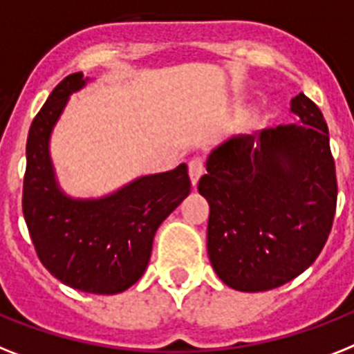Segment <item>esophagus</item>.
<instances>
[{
	"instance_id": "esophagus-1",
	"label": "esophagus",
	"mask_w": 354,
	"mask_h": 354,
	"mask_svg": "<svg viewBox=\"0 0 354 354\" xmlns=\"http://www.w3.org/2000/svg\"><path fill=\"white\" fill-rule=\"evenodd\" d=\"M188 171H189V179H192V184L197 186L198 179H201V175L204 171V160L201 157H195L188 162Z\"/></svg>"
}]
</instances>
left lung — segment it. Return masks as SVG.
<instances>
[{"mask_svg": "<svg viewBox=\"0 0 354 354\" xmlns=\"http://www.w3.org/2000/svg\"><path fill=\"white\" fill-rule=\"evenodd\" d=\"M299 124L266 128L218 145L198 194L209 204L208 255L224 284L268 291L320 255L337 209V174L320 108L291 99Z\"/></svg>", "mask_w": 354, "mask_h": 354, "instance_id": "8db88e82", "label": "left lung"}]
</instances>
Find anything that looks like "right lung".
Here are the masks:
<instances>
[{
  "mask_svg": "<svg viewBox=\"0 0 354 354\" xmlns=\"http://www.w3.org/2000/svg\"><path fill=\"white\" fill-rule=\"evenodd\" d=\"M88 79L61 81L32 121L26 139L23 215L41 264L70 288L115 295L145 273L157 227L188 197V166L145 175L101 198H72L52 166V130L68 97Z\"/></svg>",
  "mask_w": 354,
  "mask_h": 354,
  "instance_id": "obj_1",
  "label": "right lung"
}]
</instances>
